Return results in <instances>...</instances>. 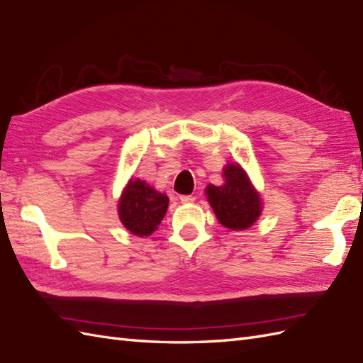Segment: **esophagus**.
I'll return each instance as SVG.
<instances>
[{
  "mask_svg": "<svg viewBox=\"0 0 363 363\" xmlns=\"http://www.w3.org/2000/svg\"><path fill=\"white\" fill-rule=\"evenodd\" d=\"M194 200H196V197H194V196H180L182 203H192Z\"/></svg>",
  "mask_w": 363,
  "mask_h": 363,
  "instance_id": "obj_1",
  "label": "esophagus"
}]
</instances>
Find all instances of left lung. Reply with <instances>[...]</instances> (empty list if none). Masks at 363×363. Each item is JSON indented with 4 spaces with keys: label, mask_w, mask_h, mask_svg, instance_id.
<instances>
[{
    "label": "left lung",
    "mask_w": 363,
    "mask_h": 363,
    "mask_svg": "<svg viewBox=\"0 0 363 363\" xmlns=\"http://www.w3.org/2000/svg\"><path fill=\"white\" fill-rule=\"evenodd\" d=\"M223 184H208L205 192L217 220L231 231H245L262 216L260 192L237 162L223 167Z\"/></svg>",
    "instance_id": "8db88e82"
}]
</instances>
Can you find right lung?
Masks as SVG:
<instances>
[{"label": "right lung", "instance_id": "add662e5", "mask_svg": "<svg viewBox=\"0 0 363 363\" xmlns=\"http://www.w3.org/2000/svg\"><path fill=\"white\" fill-rule=\"evenodd\" d=\"M169 199L166 194L149 186L145 180L130 177L123 189L117 211L121 225L138 237L151 235L166 214Z\"/></svg>", "mask_w": 363, "mask_h": 363}]
</instances>
